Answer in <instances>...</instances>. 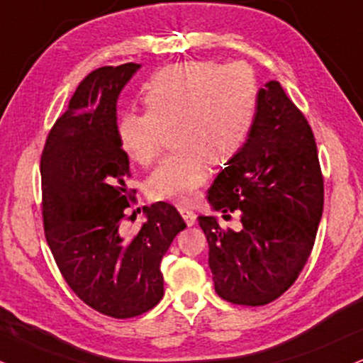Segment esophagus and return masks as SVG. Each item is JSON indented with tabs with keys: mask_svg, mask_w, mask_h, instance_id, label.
Here are the masks:
<instances>
[{
	"mask_svg": "<svg viewBox=\"0 0 363 363\" xmlns=\"http://www.w3.org/2000/svg\"><path fill=\"white\" fill-rule=\"evenodd\" d=\"M180 213L183 217V220H185V223L189 227L194 225V223L196 222V213L194 212L191 208H186V207H180Z\"/></svg>",
	"mask_w": 363,
	"mask_h": 363,
	"instance_id": "esophagus-1",
	"label": "esophagus"
}]
</instances>
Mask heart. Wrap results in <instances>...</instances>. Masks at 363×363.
<instances>
[{
  "mask_svg": "<svg viewBox=\"0 0 363 363\" xmlns=\"http://www.w3.org/2000/svg\"><path fill=\"white\" fill-rule=\"evenodd\" d=\"M147 111L119 118V143L140 164L161 151L173 129L177 155L161 161L147 180L151 199L191 203L210 177L208 163L225 164L247 141L257 111V84L245 64L185 62L160 70L145 91Z\"/></svg>",
  "mask_w": 363,
  "mask_h": 363,
  "instance_id": "obj_1",
  "label": "heart"
}]
</instances>
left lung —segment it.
<instances>
[{
    "instance_id": "1",
    "label": "left lung",
    "mask_w": 363,
    "mask_h": 363,
    "mask_svg": "<svg viewBox=\"0 0 363 363\" xmlns=\"http://www.w3.org/2000/svg\"><path fill=\"white\" fill-rule=\"evenodd\" d=\"M208 189L213 210L240 213L239 230L200 216L217 294L262 306L293 286L310 257L323 213L316 143L301 111L279 82L257 92L247 141Z\"/></svg>"
}]
</instances>
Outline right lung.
Masks as SVG:
<instances>
[{
  "mask_svg": "<svg viewBox=\"0 0 363 363\" xmlns=\"http://www.w3.org/2000/svg\"><path fill=\"white\" fill-rule=\"evenodd\" d=\"M140 64L101 67L79 84L45 143L43 227L58 269L86 305L133 318L163 298L161 259L185 222L167 202L143 207L128 234L129 158L119 143L118 99Z\"/></svg>",
  "mask_w": 363,
  "mask_h": 363,
  "instance_id": "add662e5",
  "label": "right lung"
}]
</instances>
